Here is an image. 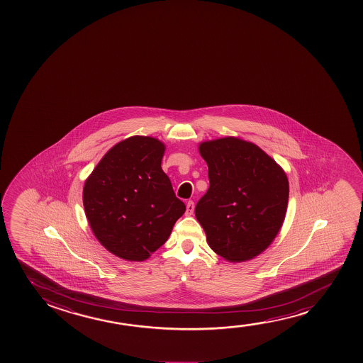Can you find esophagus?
Here are the masks:
<instances>
[{"instance_id":"1","label":"esophagus","mask_w":363,"mask_h":363,"mask_svg":"<svg viewBox=\"0 0 363 363\" xmlns=\"http://www.w3.org/2000/svg\"><path fill=\"white\" fill-rule=\"evenodd\" d=\"M194 201H189L187 202V206H186V214L187 216H191V214H194Z\"/></svg>"}]
</instances>
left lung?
Returning <instances> with one entry per match:
<instances>
[{
    "label": "left lung",
    "mask_w": 363,
    "mask_h": 363,
    "mask_svg": "<svg viewBox=\"0 0 363 363\" xmlns=\"http://www.w3.org/2000/svg\"><path fill=\"white\" fill-rule=\"evenodd\" d=\"M199 152L208 164L209 189L194 213L209 247L229 262L257 257L281 228L286 174L257 145L235 138L202 143Z\"/></svg>",
    "instance_id": "left-lung-1"
}]
</instances>
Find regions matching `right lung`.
<instances>
[{"label": "right lung", "mask_w": 363, "mask_h": 363, "mask_svg": "<svg viewBox=\"0 0 363 363\" xmlns=\"http://www.w3.org/2000/svg\"><path fill=\"white\" fill-rule=\"evenodd\" d=\"M164 151L157 139L133 136L110 149L85 182L90 228L119 258H149L186 211L161 169Z\"/></svg>", "instance_id": "right-lung-1"}]
</instances>
